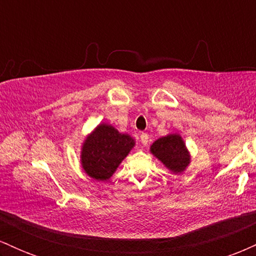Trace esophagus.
I'll return each instance as SVG.
<instances>
[{
	"instance_id": "34e87169",
	"label": "esophagus",
	"mask_w": 256,
	"mask_h": 256,
	"mask_svg": "<svg viewBox=\"0 0 256 256\" xmlns=\"http://www.w3.org/2000/svg\"><path fill=\"white\" fill-rule=\"evenodd\" d=\"M148 140H149L148 134H144V132H142V134H140V142H142L143 144H146V143H148Z\"/></svg>"
}]
</instances>
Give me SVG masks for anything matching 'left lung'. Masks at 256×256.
<instances>
[{
  "label": "left lung",
  "instance_id": "8db88e82",
  "mask_svg": "<svg viewBox=\"0 0 256 256\" xmlns=\"http://www.w3.org/2000/svg\"><path fill=\"white\" fill-rule=\"evenodd\" d=\"M150 152L173 173L183 172L190 161L189 152L178 134L158 138L152 143Z\"/></svg>",
  "mask_w": 256,
  "mask_h": 256
}]
</instances>
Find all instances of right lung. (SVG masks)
<instances>
[{"mask_svg":"<svg viewBox=\"0 0 256 256\" xmlns=\"http://www.w3.org/2000/svg\"><path fill=\"white\" fill-rule=\"evenodd\" d=\"M134 146L130 136L119 134L113 126L101 124L84 142L83 168L90 177L107 180Z\"/></svg>","mask_w":256,"mask_h":256,"instance_id":"add662e5","label":"right lung"}]
</instances>
